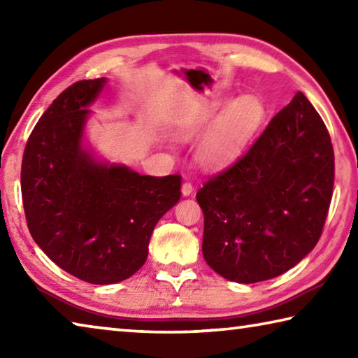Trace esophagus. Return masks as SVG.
Returning <instances> with one entry per match:
<instances>
[{"mask_svg": "<svg viewBox=\"0 0 358 358\" xmlns=\"http://www.w3.org/2000/svg\"><path fill=\"white\" fill-rule=\"evenodd\" d=\"M181 192H183V196H185V197L191 196V194L194 192V187H192V185H191V183H187V181H185L183 186H181Z\"/></svg>", "mask_w": 358, "mask_h": 358, "instance_id": "obj_1", "label": "esophagus"}]
</instances>
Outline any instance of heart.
Here are the masks:
<instances>
[{"label":"heart","mask_w":358,"mask_h":358,"mask_svg":"<svg viewBox=\"0 0 358 358\" xmlns=\"http://www.w3.org/2000/svg\"><path fill=\"white\" fill-rule=\"evenodd\" d=\"M264 117V104L256 96L246 94L235 101L230 96H220L181 121L177 136L189 142L203 135L197 147V162L203 171L221 172L243 155Z\"/></svg>","instance_id":"1"}]
</instances>
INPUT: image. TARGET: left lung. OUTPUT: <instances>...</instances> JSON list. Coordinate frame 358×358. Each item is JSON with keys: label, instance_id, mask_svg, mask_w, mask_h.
<instances>
[{"label": "left lung", "instance_id": "left-lung-1", "mask_svg": "<svg viewBox=\"0 0 358 358\" xmlns=\"http://www.w3.org/2000/svg\"><path fill=\"white\" fill-rule=\"evenodd\" d=\"M333 180L329 131L296 93L243 157L199 189L207 264L240 284L290 270L320 238Z\"/></svg>", "mask_w": 358, "mask_h": 358}]
</instances>
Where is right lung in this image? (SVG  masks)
Instances as JSON below:
<instances>
[{
    "mask_svg": "<svg viewBox=\"0 0 358 358\" xmlns=\"http://www.w3.org/2000/svg\"><path fill=\"white\" fill-rule=\"evenodd\" d=\"M106 85V77L80 80L52 102L28 138L20 177L36 245L59 268L99 286L141 268L155 226L181 196L180 175H141L85 143L88 107Z\"/></svg>",
    "mask_w": 358,
    "mask_h": 358,
    "instance_id": "1",
    "label": "right lung"
}]
</instances>
